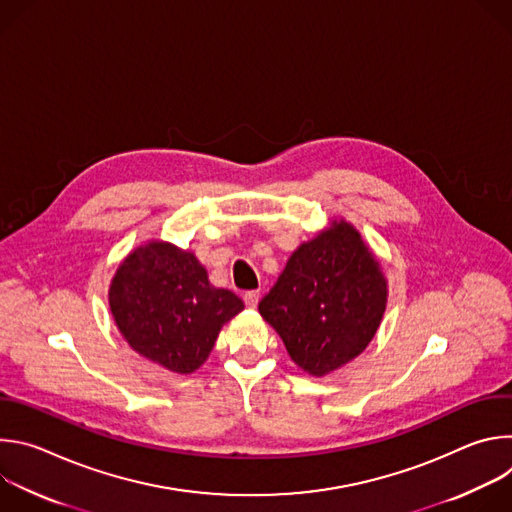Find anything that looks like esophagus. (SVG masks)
<instances>
[{
    "instance_id": "obj_1",
    "label": "esophagus",
    "mask_w": 512,
    "mask_h": 512,
    "mask_svg": "<svg viewBox=\"0 0 512 512\" xmlns=\"http://www.w3.org/2000/svg\"><path fill=\"white\" fill-rule=\"evenodd\" d=\"M243 300H245L247 308H257V304H259V291H245Z\"/></svg>"
}]
</instances>
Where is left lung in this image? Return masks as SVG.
<instances>
[{"mask_svg": "<svg viewBox=\"0 0 512 512\" xmlns=\"http://www.w3.org/2000/svg\"><path fill=\"white\" fill-rule=\"evenodd\" d=\"M389 298L383 267L344 218L304 241L259 304L287 354L312 377H326L364 352Z\"/></svg>", "mask_w": 512, "mask_h": 512, "instance_id": "8db88e82", "label": "left lung"}]
</instances>
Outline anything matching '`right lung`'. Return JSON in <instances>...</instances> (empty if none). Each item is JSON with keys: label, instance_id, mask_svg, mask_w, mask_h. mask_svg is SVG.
<instances>
[{"label": "right lung", "instance_id": "obj_1", "mask_svg": "<svg viewBox=\"0 0 512 512\" xmlns=\"http://www.w3.org/2000/svg\"><path fill=\"white\" fill-rule=\"evenodd\" d=\"M243 308L233 291L208 281L192 251L160 239L129 251L109 285V310L125 342L176 375L200 369Z\"/></svg>", "mask_w": 512, "mask_h": 512}]
</instances>
